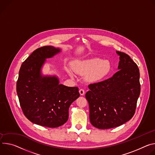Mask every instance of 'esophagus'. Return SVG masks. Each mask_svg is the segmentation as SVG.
Returning <instances> with one entry per match:
<instances>
[{
    "label": "esophagus",
    "instance_id": "esophagus-1",
    "mask_svg": "<svg viewBox=\"0 0 155 155\" xmlns=\"http://www.w3.org/2000/svg\"><path fill=\"white\" fill-rule=\"evenodd\" d=\"M79 94H80L81 95H84L85 94V91H84V89H81L79 90Z\"/></svg>",
    "mask_w": 155,
    "mask_h": 155
}]
</instances>
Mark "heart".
Listing matches in <instances>:
<instances>
[{"label": "heart", "mask_w": 155, "mask_h": 155, "mask_svg": "<svg viewBox=\"0 0 155 155\" xmlns=\"http://www.w3.org/2000/svg\"><path fill=\"white\" fill-rule=\"evenodd\" d=\"M73 71L79 74L86 76V79L91 82H97L107 77L111 70V64L108 60H102L98 58L79 60L73 65ZM66 71L71 78L74 73L70 67L66 68Z\"/></svg>", "instance_id": "obj_1"}]
</instances>
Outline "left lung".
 I'll return each mask as SVG.
<instances>
[{
    "label": "left lung",
    "mask_w": 155,
    "mask_h": 155,
    "mask_svg": "<svg viewBox=\"0 0 155 155\" xmlns=\"http://www.w3.org/2000/svg\"><path fill=\"white\" fill-rule=\"evenodd\" d=\"M116 52L119 56V71L107 80L89 85L90 91L85 94L91 123L100 129L116 127L129 121L140 93L138 66L127 54Z\"/></svg>",
    "instance_id": "left-lung-1"
}]
</instances>
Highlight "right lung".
Returning a JSON list of instances; mask_svg holds the SVG:
<instances>
[{
	"label": "right lung",
	"instance_id": "1",
	"mask_svg": "<svg viewBox=\"0 0 155 155\" xmlns=\"http://www.w3.org/2000/svg\"><path fill=\"white\" fill-rule=\"evenodd\" d=\"M61 48L40 47L22 63L16 82L21 108L31 122L47 127H58L68 119L69 108L79 98L77 87L60 84L57 75H44L46 59L60 54Z\"/></svg>",
	"mask_w": 155,
	"mask_h": 155
}]
</instances>
